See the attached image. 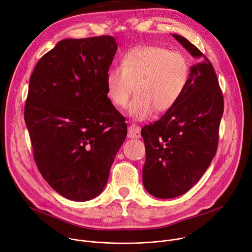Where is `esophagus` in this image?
I'll return each instance as SVG.
<instances>
[{"mask_svg":"<svg viewBox=\"0 0 252 252\" xmlns=\"http://www.w3.org/2000/svg\"><path fill=\"white\" fill-rule=\"evenodd\" d=\"M127 136L129 139H140L141 138V127L139 126L131 125L127 128Z\"/></svg>","mask_w":252,"mask_h":252,"instance_id":"34e87169","label":"esophagus"}]
</instances>
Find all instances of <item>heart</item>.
<instances>
[{
  "label": "heart",
  "mask_w": 252,
  "mask_h": 252,
  "mask_svg": "<svg viewBox=\"0 0 252 252\" xmlns=\"http://www.w3.org/2000/svg\"><path fill=\"white\" fill-rule=\"evenodd\" d=\"M191 75L188 56L156 45H141L126 51L121 66L109 68L106 94L117 108L126 107L135 85L136 94L128 105L135 121L150 119L154 112L173 108L185 94Z\"/></svg>",
  "instance_id": "1"
}]
</instances>
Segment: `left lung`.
Instances as JSON below:
<instances>
[{
    "label": "left lung",
    "instance_id": "8db88e82",
    "mask_svg": "<svg viewBox=\"0 0 252 252\" xmlns=\"http://www.w3.org/2000/svg\"><path fill=\"white\" fill-rule=\"evenodd\" d=\"M173 37L198 62L191 67L188 86L178 103L141 131L146 147L144 186L161 199L185 194L208 169L217 151L224 110L209 59L186 38Z\"/></svg>",
    "mask_w": 252,
    "mask_h": 252
}]
</instances>
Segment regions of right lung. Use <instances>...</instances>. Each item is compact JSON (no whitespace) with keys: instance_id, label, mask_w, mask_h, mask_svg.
I'll use <instances>...</instances> for the list:
<instances>
[{"instance_id":"obj_1","label":"right lung","mask_w":252,"mask_h":252,"mask_svg":"<svg viewBox=\"0 0 252 252\" xmlns=\"http://www.w3.org/2000/svg\"><path fill=\"white\" fill-rule=\"evenodd\" d=\"M118 50L112 36L64 39L40 58L24 109L35 163L61 196H98L126 138V119L107 97Z\"/></svg>"}]
</instances>
